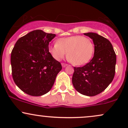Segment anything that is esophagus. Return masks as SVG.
Wrapping results in <instances>:
<instances>
[{
	"label": "esophagus",
	"instance_id": "34e87169",
	"mask_svg": "<svg viewBox=\"0 0 128 128\" xmlns=\"http://www.w3.org/2000/svg\"><path fill=\"white\" fill-rule=\"evenodd\" d=\"M61 65H62V66L63 67H66V66H67V64H65V63H62V64H61Z\"/></svg>",
	"mask_w": 128,
	"mask_h": 128
}]
</instances>
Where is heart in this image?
I'll use <instances>...</instances> for the list:
<instances>
[{
  "instance_id": "b5f03b06",
  "label": "heart",
  "mask_w": 128,
  "mask_h": 128,
  "mask_svg": "<svg viewBox=\"0 0 128 128\" xmlns=\"http://www.w3.org/2000/svg\"><path fill=\"white\" fill-rule=\"evenodd\" d=\"M49 52L55 59L61 60L67 52V58L76 66L84 65L92 59L94 45L88 38L74 36L61 38L58 42L49 46Z\"/></svg>"
}]
</instances>
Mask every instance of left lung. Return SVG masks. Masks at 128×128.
<instances>
[{
  "label": "left lung",
  "mask_w": 128,
  "mask_h": 128,
  "mask_svg": "<svg viewBox=\"0 0 128 128\" xmlns=\"http://www.w3.org/2000/svg\"><path fill=\"white\" fill-rule=\"evenodd\" d=\"M92 40L93 58L83 67H74L72 84L79 93L87 96L99 94L108 87L115 75L116 55L108 39L96 33L84 34Z\"/></svg>",
  "instance_id": "8db88e82"
}]
</instances>
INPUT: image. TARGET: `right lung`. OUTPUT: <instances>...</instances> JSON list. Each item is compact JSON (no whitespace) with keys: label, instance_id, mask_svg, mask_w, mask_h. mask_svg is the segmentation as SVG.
Masks as SVG:
<instances>
[{"label":"right lung","instance_id":"right-lung-1","mask_svg":"<svg viewBox=\"0 0 128 128\" xmlns=\"http://www.w3.org/2000/svg\"><path fill=\"white\" fill-rule=\"evenodd\" d=\"M56 36L35 30L20 38L11 55L12 75L17 86L28 94L40 96L52 88L61 63L49 51V44Z\"/></svg>","mask_w":128,"mask_h":128}]
</instances>
